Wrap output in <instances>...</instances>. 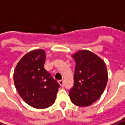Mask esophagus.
I'll return each mask as SVG.
<instances>
[{
    "label": "esophagus",
    "mask_w": 125,
    "mask_h": 125,
    "mask_svg": "<svg viewBox=\"0 0 125 125\" xmlns=\"http://www.w3.org/2000/svg\"><path fill=\"white\" fill-rule=\"evenodd\" d=\"M59 83L60 84V86L61 87H63V83H64V82H63V80H60V81H59Z\"/></svg>",
    "instance_id": "esophagus-1"
}]
</instances>
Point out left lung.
I'll list each match as a JSON object with an SVG mask.
<instances>
[{
	"label": "left lung",
	"mask_w": 125,
	"mask_h": 125,
	"mask_svg": "<svg viewBox=\"0 0 125 125\" xmlns=\"http://www.w3.org/2000/svg\"><path fill=\"white\" fill-rule=\"evenodd\" d=\"M75 62L74 84L69 91L71 101L78 106L85 107L98 100L108 82L106 63L89 50H79L72 54Z\"/></svg>",
	"instance_id": "left-lung-1"
}]
</instances>
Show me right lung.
<instances>
[{
    "label": "right lung",
    "instance_id": "add662e5",
    "mask_svg": "<svg viewBox=\"0 0 125 125\" xmlns=\"http://www.w3.org/2000/svg\"><path fill=\"white\" fill-rule=\"evenodd\" d=\"M45 52L32 50L24 54L14 71V83L19 96L31 107L42 109L54 103L60 85L44 68Z\"/></svg>",
    "mask_w": 125,
    "mask_h": 125
}]
</instances>
